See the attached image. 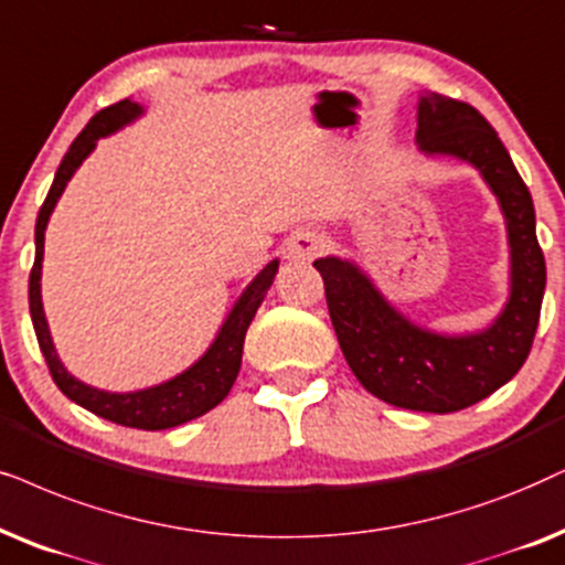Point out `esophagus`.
Returning <instances> with one entry per match:
<instances>
[{
	"instance_id": "1",
	"label": "esophagus",
	"mask_w": 565,
	"mask_h": 565,
	"mask_svg": "<svg viewBox=\"0 0 565 565\" xmlns=\"http://www.w3.org/2000/svg\"><path fill=\"white\" fill-rule=\"evenodd\" d=\"M321 248H324V233L313 228H300L288 241V256H292V259H313V256L321 254Z\"/></svg>"
}]
</instances>
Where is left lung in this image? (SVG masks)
<instances>
[{
    "label": "left lung",
    "mask_w": 565,
    "mask_h": 565,
    "mask_svg": "<svg viewBox=\"0 0 565 565\" xmlns=\"http://www.w3.org/2000/svg\"><path fill=\"white\" fill-rule=\"evenodd\" d=\"M417 145L428 156L467 160L493 189L507 217L511 292L507 309L478 334L446 337L407 321L353 262L324 256L321 273L342 355L373 397L417 413H457L516 376L537 332L545 256L534 204L509 150L478 108L446 95H420Z\"/></svg>",
    "instance_id": "8db88e82"
}]
</instances>
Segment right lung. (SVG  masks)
Segmentation results:
<instances>
[{
    "instance_id": "right-lung-1",
    "label": "right lung",
    "mask_w": 565,
    "mask_h": 565,
    "mask_svg": "<svg viewBox=\"0 0 565 565\" xmlns=\"http://www.w3.org/2000/svg\"><path fill=\"white\" fill-rule=\"evenodd\" d=\"M139 114H142V108L131 104L129 98L119 100V104L108 106L104 111L95 114L93 119L87 121V127L79 131L75 142L70 145L67 156H64V160L56 168L54 184L49 189L46 202L41 204L39 220H35V262L31 269V282H28V300H31V319H33L35 337H39L41 353L46 358L51 379H54V384L62 390V394H67V397L72 402H77L79 407L90 409L93 415L106 417V420L119 423V426L139 428V430H163V428L181 426V423H189L194 420V417L210 413L212 407L220 405V402L228 397L233 381H236L241 371L246 329L252 324L256 309L262 306L269 285L275 280L277 259L269 262V265L262 269V273L252 280V285L244 290V296L236 300V306H233V311L228 313V319H225V324L220 327L215 342H212L207 353H204L192 369L179 373V376L166 381V384L150 386V390H139V392L114 394V392L93 390V386L77 381L67 369H64L54 350V342H51V332H49L46 317H43V303H41L43 233H46L49 217L51 212H54L64 186H67V181L72 179V173L77 171L79 163L90 156L95 142H98L100 137L121 129L124 124L135 121Z\"/></svg>"
}]
</instances>
